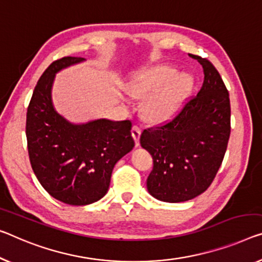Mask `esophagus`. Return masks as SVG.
<instances>
[{
    "label": "esophagus",
    "mask_w": 262,
    "mask_h": 262,
    "mask_svg": "<svg viewBox=\"0 0 262 262\" xmlns=\"http://www.w3.org/2000/svg\"><path fill=\"white\" fill-rule=\"evenodd\" d=\"M132 135L135 140V146L139 147L140 146V135H141V128H140L139 126H133Z\"/></svg>",
    "instance_id": "1"
}]
</instances>
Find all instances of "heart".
I'll return each mask as SVG.
<instances>
[{"mask_svg": "<svg viewBox=\"0 0 262 262\" xmlns=\"http://www.w3.org/2000/svg\"><path fill=\"white\" fill-rule=\"evenodd\" d=\"M190 80L186 74H175L171 66H158L139 73L129 83V92L144 99L142 113L148 120L162 121L180 104Z\"/></svg>", "mask_w": 262, "mask_h": 262, "instance_id": "heart-1", "label": "heart"}]
</instances>
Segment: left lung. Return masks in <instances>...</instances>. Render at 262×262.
<instances>
[{"instance_id": "1", "label": "left lung", "mask_w": 262, "mask_h": 262, "mask_svg": "<svg viewBox=\"0 0 262 262\" xmlns=\"http://www.w3.org/2000/svg\"><path fill=\"white\" fill-rule=\"evenodd\" d=\"M189 56L204 68L200 91L185 101L173 119L147 128L140 138L154 162L147 189L165 202L192 200L208 188L231 135L229 94L220 74L207 58Z\"/></svg>"}]
</instances>
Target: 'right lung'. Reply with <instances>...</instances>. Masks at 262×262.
Listing matches in <instances>:
<instances>
[{
    "mask_svg": "<svg viewBox=\"0 0 262 262\" xmlns=\"http://www.w3.org/2000/svg\"><path fill=\"white\" fill-rule=\"evenodd\" d=\"M83 61L62 57L45 70L31 96L26 123L30 165L37 180L53 198L73 206L103 198L115 163L135 146L129 120L99 119L76 124L55 111V74Z\"/></svg>",
    "mask_w": 262,
    "mask_h": 262,
    "instance_id": "1",
    "label": "right lung"
}]
</instances>
